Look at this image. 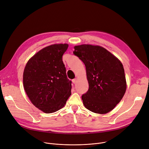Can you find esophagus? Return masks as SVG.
<instances>
[{"label":"esophagus","mask_w":149,"mask_h":149,"mask_svg":"<svg viewBox=\"0 0 149 149\" xmlns=\"http://www.w3.org/2000/svg\"><path fill=\"white\" fill-rule=\"evenodd\" d=\"M72 81L73 84H75L76 82H77V79H76V78H74V79H73Z\"/></svg>","instance_id":"34e87169"}]
</instances>
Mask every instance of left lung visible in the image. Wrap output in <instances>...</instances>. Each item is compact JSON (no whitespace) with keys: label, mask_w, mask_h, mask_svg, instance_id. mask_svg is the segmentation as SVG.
I'll return each instance as SVG.
<instances>
[{"label":"left lung","mask_w":149,"mask_h":149,"mask_svg":"<svg viewBox=\"0 0 149 149\" xmlns=\"http://www.w3.org/2000/svg\"><path fill=\"white\" fill-rule=\"evenodd\" d=\"M74 54L85 64L89 84L82 95L87 109L104 114L111 111L123 98L127 85L123 65L107 49L91 45L74 47Z\"/></svg>","instance_id":"obj_1"}]
</instances>
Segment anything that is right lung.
Returning <instances> with one entry per match:
<instances>
[{
  "instance_id": "right-lung-1",
  "label": "right lung",
  "mask_w": 149,
  "mask_h": 149,
  "mask_svg": "<svg viewBox=\"0 0 149 149\" xmlns=\"http://www.w3.org/2000/svg\"><path fill=\"white\" fill-rule=\"evenodd\" d=\"M67 44H54L38 52L27 62L24 75L25 91L32 103L45 113L61 109L71 94L62 55Z\"/></svg>"
}]
</instances>
